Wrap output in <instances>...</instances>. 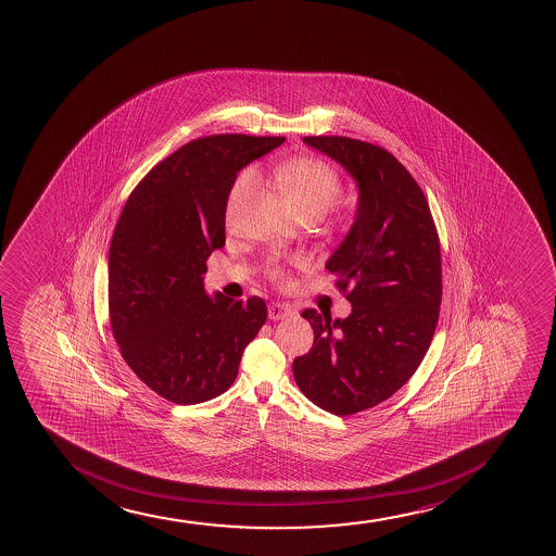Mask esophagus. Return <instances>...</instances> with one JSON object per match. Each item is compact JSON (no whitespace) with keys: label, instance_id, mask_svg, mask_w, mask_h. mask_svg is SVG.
<instances>
[{"label":"esophagus","instance_id":"1","mask_svg":"<svg viewBox=\"0 0 556 556\" xmlns=\"http://www.w3.org/2000/svg\"><path fill=\"white\" fill-rule=\"evenodd\" d=\"M293 314H295V311L288 303H277L275 301V303L268 305L269 319L292 318Z\"/></svg>","mask_w":556,"mask_h":556}]
</instances>
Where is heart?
<instances>
[{"label": "heart", "mask_w": 556, "mask_h": 556, "mask_svg": "<svg viewBox=\"0 0 556 556\" xmlns=\"http://www.w3.org/2000/svg\"><path fill=\"white\" fill-rule=\"evenodd\" d=\"M279 177L300 214L318 213L324 216L334 205L342 190L337 169L319 159H308V156L292 159L279 166ZM256 185H258V172L255 168L243 169L242 174L238 175L227 198L229 218L235 214L238 205L255 190ZM271 275L281 277V268L271 266Z\"/></svg>", "instance_id": "heart-1"}]
</instances>
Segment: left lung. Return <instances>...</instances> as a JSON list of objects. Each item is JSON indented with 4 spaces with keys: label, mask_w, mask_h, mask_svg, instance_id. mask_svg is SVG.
Returning <instances> with one entry per match:
<instances>
[{
    "label": "left lung",
    "mask_w": 556,
    "mask_h": 556,
    "mask_svg": "<svg viewBox=\"0 0 556 556\" xmlns=\"http://www.w3.org/2000/svg\"><path fill=\"white\" fill-rule=\"evenodd\" d=\"M356 182L350 231L325 268L350 288L348 318L306 308L314 329L293 379L314 405L351 416L387 401L424 361L442 301V258L431 208L405 166L379 146L305 137Z\"/></svg>",
    "instance_id": "left-lung-1"
}]
</instances>
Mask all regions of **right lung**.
I'll use <instances>...</instances> for the list:
<instances>
[{"label":"right lung","mask_w":556,"mask_h":556,"mask_svg":"<svg viewBox=\"0 0 556 556\" xmlns=\"http://www.w3.org/2000/svg\"><path fill=\"white\" fill-rule=\"evenodd\" d=\"M282 137L198 138L146 175L109 250V313L127 366L177 405L218 397L268 318L261 298L208 295L206 258L225 245L227 198L240 169Z\"/></svg>","instance_id":"add662e5"}]
</instances>
